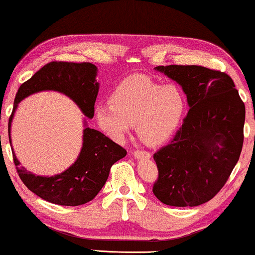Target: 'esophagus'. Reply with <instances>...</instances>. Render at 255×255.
Segmentation results:
<instances>
[{
    "mask_svg": "<svg viewBox=\"0 0 255 255\" xmlns=\"http://www.w3.org/2000/svg\"><path fill=\"white\" fill-rule=\"evenodd\" d=\"M133 155L136 158H149L150 157V153L147 152V150H142V149H135L133 150Z\"/></svg>",
    "mask_w": 255,
    "mask_h": 255,
    "instance_id": "1",
    "label": "esophagus"
}]
</instances>
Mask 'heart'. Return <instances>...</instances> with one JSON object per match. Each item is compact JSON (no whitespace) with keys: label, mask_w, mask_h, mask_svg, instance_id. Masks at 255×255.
<instances>
[{"label":"heart","mask_w":255,"mask_h":255,"mask_svg":"<svg viewBox=\"0 0 255 255\" xmlns=\"http://www.w3.org/2000/svg\"><path fill=\"white\" fill-rule=\"evenodd\" d=\"M112 103H100L95 116L100 128L114 139H122L136 124L146 143L164 142L178 128L185 110V98L175 85H162L145 76H133L114 91Z\"/></svg>","instance_id":"obj_1"}]
</instances>
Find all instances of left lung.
<instances>
[{"mask_svg":"<svg viewBox=\"0 0 255 255\" xmlns=\"http://www.w3.org/2000/svg\"><path fill=\"white\" fill-rule=\"evenodd\" d=\"M185 92L190 110L171 141L153 157V193L173 207L209 201L227 183L244 142L245 105L226 72L200 65H158Z\"/></svg>","mask_w":255,"mask_h":255,"instance_id":"8db88e82","label":"left lung"}]
</instances>
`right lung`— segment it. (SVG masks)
<instances>
[{"label":"right lung","mask_w":255,"mask_h":255,"mask_svg":"<svg viewBox=\"0 0 255 255\" xmlns=\"http://www.w3.org/2000/svg\"><path fill=\"white\" fill-rule=\"evenodd\" d=\"M97 66L88 62H50L43 65L31 78L20 85L14 98L10 125L17 105L35 92L53 90L68 95L85 116H94L99 84L95 80ZM83 148L77 161L60 175L35 176L20 167L12 153L18 176L29 191L43 200L61 206H79L93 200L108 179L113 164L127 155V150L100 131L86 128L83 135Z\"/></svg>","instance_id":"1"}]
</instances>
